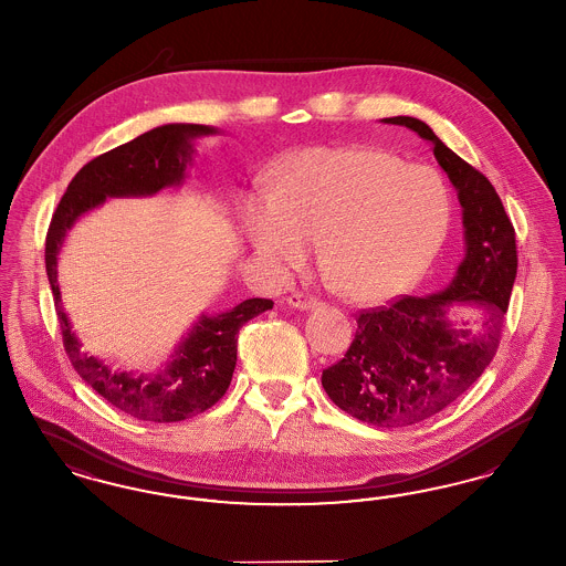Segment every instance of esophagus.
Returning <instances> with one entry per match:
<instances>
[{"label": "esophagus", "instance_id": "obj_1", "mask_svg": "<svg viewBox=\"0 0 566 566\" xmlns=\"http://www.w3.org/2000/svg\"><path fill=\"white\" fill-rule=\"evenodd\" d=\"M286 303L295 310H316V307L323 305L316 296L303 295V293H293L286 298Z\"/></svg>", "mask_w": 566, "mask_h": 566}]
</instances>
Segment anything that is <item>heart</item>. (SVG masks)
Returning a JSON list of instances; mask_svg holds the SVG:
<instances>
[{
    "instance_id": "obj_1",
    "label": "heart",
    "mask_w": 566,
    "mask_h": 566,
    "mask_svg": "<svg viewBox=\"0 0 566 566\" xmlns=\"http://www.w3.org/2000/svg\"><path fill=\"white\" fill-rule=\"evenodd\" d=\"M452 197L429 165L371 148H305L275 174L273 195L245 206L254 254L280 277L323 245L328 280L356 303L411 291L448 238Z\"/></svg>"
}]
</instances>
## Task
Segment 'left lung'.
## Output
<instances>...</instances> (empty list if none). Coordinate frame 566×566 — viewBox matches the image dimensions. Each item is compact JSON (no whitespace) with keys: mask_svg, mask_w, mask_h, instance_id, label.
I'll list each match as a JSON object with an SVG mask.
<instances>
[{"mask_svg":"<svg viewBox=\"0 0 566 566\" xmlns=\"http://www.w3.org/2000/svg\"><path fill=\"white\" fill-rule=\"evenodd\" d=\"M381 123L431 142L434 159L457 189L464 227V259L448 289L363 312L346 356L323 371L333 403L367 424L399 429L429 420L484 374L501 342L517 250L512 220L484 174L420 118L392 116ZM454 308L474 316L454 322L449 316Z\"/></svg>","mask_w":566,"mask_h":566,"instance_id":"8db88e82","label":"left lung"}]
</instances>
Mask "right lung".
Here are the masks:
<instances>
[{
	"instance_id": "1",
	"label": "right lung",
	"mask_w": 566,
	"mask_h": 566,
	"mask_svg": "<svg viewBox=\"0 0 566 566\" xmlns=\"http://www.w3.org/2000/svg\"><path fill=\"white\" fill-rule=\"evenodd\" d=\"M218 134L208 125L169 123L86 163L61 197L46 235V275L53 289L63 346L78 376L109 405L146 422H180L222 399L238 363V333L243 324L273 307L271 298H245L229 312L201 314L169 360L155 374L114 371L82 350L81 339L61 305L56 256L67 231L81 216L108 197H150L180 187L192 165L195 139Z\"/></svg>"
}]
</instances>
